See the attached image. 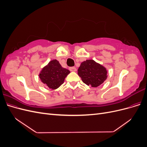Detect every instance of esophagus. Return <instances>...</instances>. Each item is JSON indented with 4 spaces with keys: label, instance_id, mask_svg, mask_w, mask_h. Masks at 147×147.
I'll return each instance as SVG.
<instances>
[{
    "label": "esophagus",
    "instance_id": "esophagus-1",
    "mask_svg": "<svg viewBox=\"0 0 147 147\" xmlns=\"http://www.w3.org/2000/svg\"><path fill=\"white\" fill-rule=\"evenodd\" d=\"M69 70L71 72H75V71H77V69L75 67H69Z\"/></svg>",
    "mask_w": 147,
    "mask_h": 147
}]
</instances>
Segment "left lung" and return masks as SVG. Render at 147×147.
Returning <instances> with one entry per match:
<instances>
[{
    "mask_svg": "<svg viewBox=\"0 0 147 147\" xmlns=\"http://www.w3.org/2000/svg\"><path fill=\"white\" fill-rule=\"evenodd\" d=\"M107 72L102 65L94 60H86L82 63L78 69V74L84 83L92 87H97L107 79Z\"/></svg>",
    "mask_w": 147,
    "mask_h": 147,
    "instance_id": "obj_1",
    "label": "left lung"
}]
</instances>
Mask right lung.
<instances>
[{
	"instance_id": "right-lung-1",
	"label": "right lung",
	"mask_w": 147,
	"mask_h": 147,
	"mask_svg": "<svg viewBox=\"0 0 147 147\" xmlns=\"http://www.w3.org/2000/svg\"><path fill=\"white\" fill-rule=\"evenodd\" d=\"M70 71L61 65L59 61H51L44 67L39 75L41 81L48 88L55 90L64 83V79Z\"/></svg>"
}]
</instances>
